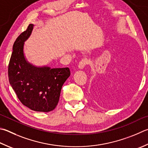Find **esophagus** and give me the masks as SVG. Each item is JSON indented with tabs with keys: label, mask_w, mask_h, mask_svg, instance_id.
I'll list each match as a JSON object with an SVG mask.
<instances>
[{
	"label": "esophagus",
	"mask_w": 148,
	"mask_h": 148,
	"mask_svg": "<svg viewBox=\"0 0 148 148\" xmlns=\"http://www.w3.org/2000/svg\"><path fill=\"white\" fill-rule=\"evenodd\" d=\"M88 60L87 58L82 59V60L79 61V63L78 64V68L79 69H83L85 66V65H87V64H88Z\"/></svg>",
	"instance_id": "34e87169"
}]
</instances>
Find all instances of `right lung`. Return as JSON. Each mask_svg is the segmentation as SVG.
<instances>
[{
	"instance_id": "obj_1",
	"label": "right lung",
	"mask_w": 148,
	"mask_h": 148,
	"mask_svg": "<svg viewBox=\"0 0 148 148\" xmlns=\"http://www.w3.org/2000/svg\"><path fill=\"white\" fill-rule=\"evenodd\" d=\"M29 24L13 45L8 65L9 82L24 106L35 111L49 112L56 108L63 83L71 75L66 68L36 66L26 60L24 44L34 28Z\"/></svg>"
}]
</instances>
